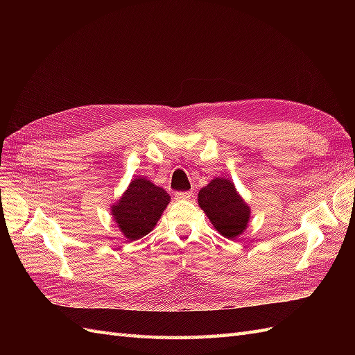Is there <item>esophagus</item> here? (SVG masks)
Here are the masks:
<instances>
[{"instance_id":"34e87169","label":"esophagus","mask_w":355,"mask_h":355,"mask_svg":"<svg viewBox=\"0 0 355 355\" xmlns=\"http://www.w3.org/2000/svg\"><path fill=\"white\" fill-rule=\"evenodd\" d=\"M176 200H189L192 197V192L187 191V192H176L175 194Z\"/></svg>"}]
</instances>
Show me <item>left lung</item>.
Returning <instances> with one entry per match:
<instances>
[{"mask_svg": "<svg viewBox=\"0 0 355 355\" xmlns=\"http://www.w3.org/2000/svg\"><path fill=\"white\" fill-rule=\"evenodd\" d=\"M198 204L219 234L234 240L241 235L250 219V207L230 179L216 178L198 192Z\"/></svg>", "mask_w": 355, "mask_h": 355, "instance_id": "left-lung-1", "label": "left lung"}]
</instances>
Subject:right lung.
Returning a JSON list of instances; mask_svg holds the SVG:
<instances>
[{
    "mask_svg": "<svg viewBox=\"0 0 355 355\" xmlns=\"http://www.w3.org/2000/svg\"><path fill=\"white\" fill-rule=\"evenodd\" d=\"M168 202L170 196L163 188L145 178H136L111 207V213L124 237L133 241L154 230Z\"/></svg>",
    "mask_w": 355,
    "mask_h": 355,
    "instance_id": "obj_1",
    "label": "right lung"
}]
</instances>
